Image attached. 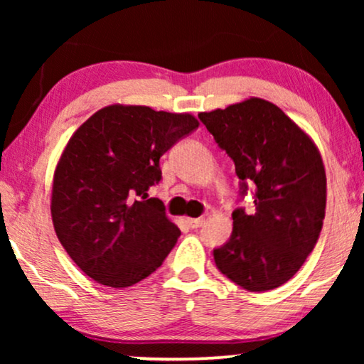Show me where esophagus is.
Returning <instances> with one entry per match:
<instances>
[{
  "label": "esophagus",
  "mask_w": 364,
  "mask_h": 364,
  "mask_svg": "<svg viewBox=\"0 0 364 364\" xmlns=\"http://www.w3.org/2000/svg\"><path fill=\"white\" fill-rule=\"evenodd\" d=\"M203 217H198V218H187V223L191 225V228H200L203 225Z\"/></svg>",
  "instance_id": "34e87169"
}]
</instances>
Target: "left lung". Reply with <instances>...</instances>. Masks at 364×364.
Listing matches in <instances>:
<instances>
[{"label":"left lung","mask_w":364,"mask_h":364,"mask_svg":"<svg viewBox=\"0 0 364 364\" xmlns=\"http://www.w3.org/2000/svg\"><path fill=\"white\" fill-rule=\"evenodd\" d=\"M198 119L235 164L240 198L233 230L213 248L218 270L248 291L282 287L315 248L325 220L326 176L311 139L275 104L252 97Z\"/></svg>","instance_id":"1"}]
</instances>
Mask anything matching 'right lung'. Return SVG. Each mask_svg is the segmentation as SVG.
Returning <instances> with one entry per match:
<instances>
[{
	"mask_svg": "<svg viewBox=\"0 0 364 364\" xmlns=\"http://www.w3.org/2000/svg\"><path fill=\"white\" fill-rule=\"evenodd\" d=\"M198 127L191 114L107 106L74 132L54 172L51 215L74 263L97 283L126 288L162 265L181 230L149 188L161 157Z\"/></svg>",
	"mask_w": 364,
	"mask_h": 364,
	"instance_id": "add662e5",
	"label": "right lung"
}]
</instances>
